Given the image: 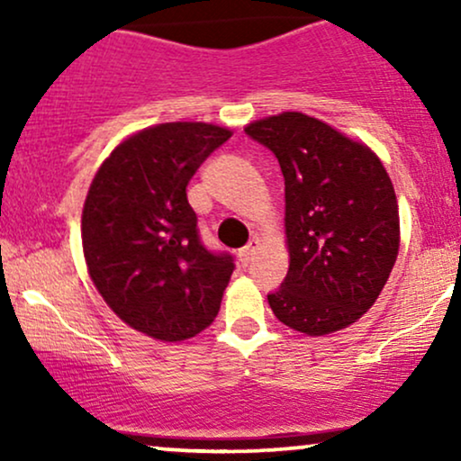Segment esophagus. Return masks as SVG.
I'll use <instances>...</instances> for the list:
<instances>
[{"label":"esophagus","instance_id":"1","mask_svg":"<svg viewBox=\"0 0 461 461\" xmlns=\"http://www.w3.org/2000/svg\"><path fill=\"white\" fill-rule=\"evenodd\" d=\"M258 245H260V242H258V240H251V242H249L247 247H242L240 251H238V260H240L242 267H247V264H251L253 258H256Z\"/></svg>","mask_w":461,"mask_h":461}]
</instances>
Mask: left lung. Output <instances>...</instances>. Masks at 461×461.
I'll return each instance as SVG.
<instances>
[{
    "label": "left lung",
    "instance_id": "left-lung-1",
    "mask_svg": "<svg viewBox=\"0 0 461 461\" xmlns=\"http://www.w3.org/2000/svg\"><path fill=\"white\" fill-rule=\"evenodd\" d=\"M273 151L285 184L290 267L273 314L308 336L356 322L399 253V205L382 160L319 119L284 113L245 130Z\"/></svg>",
    "mask_w": 461,
    "mask_h": 461
}]
</instances>
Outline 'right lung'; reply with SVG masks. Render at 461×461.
<instances>
[{
    "label": "right lung",
    "instance_id": "right-lung-1",
    "mask_svg": "<svg viewBox=\"0 0 461 461\" xmlns=\"http://www.w3.org/2000/svg\"><path fill=\"white\" fill-rule=\"evenodd\" d=\"M231 131L162 123L121 142L95 176L82 212L88 273L121 321L164 342L186 340L219 314L236 264L210 251L186 186Z\"/></svg>",
    "mask_w": 461,
    "mask_h": 461
}]
</instances>
